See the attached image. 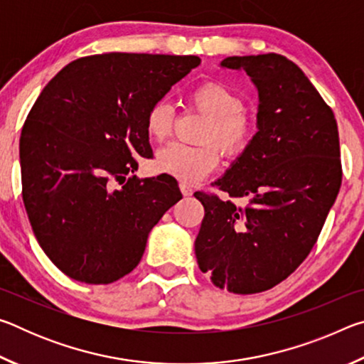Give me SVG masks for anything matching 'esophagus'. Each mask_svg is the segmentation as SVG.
<instances>
[{"mask_svg":"<svg viewBox=\"0 0 364 364\" xmlns=\"http://www.w3.org/2000/svg\"><path fill=\"white\" fill-rule=\"evenodd\" d=\"M180 189H181V193H183V196H186V197H189V196H193V188L189 186L188 183H180Z\"/></svg>","mask_w":364,"mask_h":364,"instance_id":"1","label":"esophagus"}]
</instances>
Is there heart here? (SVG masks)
I'll return each instance as SVG.
<instances>
[{"mask_svg": "<svg viewBox=\"0 0 364 364\" xmlns=\"http://www.w3.org/2000/svg\"><path fill=\"white\" fill-rule=\"evenodd\" d=\"M189 101L210 119L204 143H215L226 156H236L249 144L252 127L245 114L244 97L221 82H204L189 91ZM146 132L152 139L168 138L173 125V107L156 101L146 114ZM220 160L215 146L193 147L171 143L157 152L156 168L181 181L194 183L217 168Z\"/></svg>", "mask_w": 364, "mask_h": 364, "instance_id": "b5f03b06", "label": "heart"}]
</instances>
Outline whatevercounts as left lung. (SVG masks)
<instances>
[{
    "mask_svg": "<svg viewBox=\"0 0 364 364\" xmlns=\"http://www.w3.org/2000/svg\"><path fill=\"white\" fill-rule=\"evenodd\" d=\"M258 91L257 133L215 184L244 208L196 193L204 220L194 247L202 273L234 294L279 284L315 245L342 183L337 122L299 65L281 54L231 56Z\"/></svg>",
    "mask_w": 364,
    "mask_h": 364,
    "instance_id": "obj_1",
    "label": "left lung"
}]
</instances>
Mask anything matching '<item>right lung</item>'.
I'll use <instances>...</instances> for the list:
<instances>
[{
    "label": "right lung",
    "mask_w": 364,
    "mask_h": 364,
    "mask_svg": "<svg viewBox=\"0 0 364 364\" xmlns=\"http://www.w3.org/2000/svg\"><path fill=\"white\" fill-rule=\"evenodd\" d=\"M200 64L197 56L109 53L65 65L21 134L22 197L49 260L69 278L110 284L130 273L147 236L181 199L173 176L138 180L152 157L146 114ZM122 181L120 190L112 180Z\"/></svg>",
    "instance_id": "add662e5"
}]
</instances>
